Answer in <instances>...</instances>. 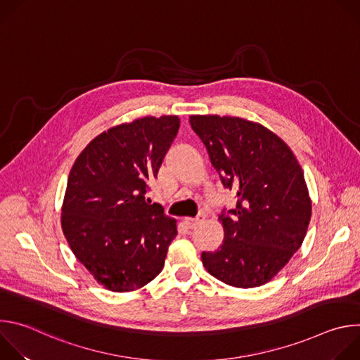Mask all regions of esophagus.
Here are the masks:
<instances>
[{
    "mask_svg": "<svg viewBox=\"0 0 360 360\" xmlns=\"http://www.w3.org/2000/svg\"><path fill=\"white\" fill-rule=\"evenodd\" d=\"M203 219H205V218H203L202 215H199V217H196V218H184L182 221H184V224H185L188 228L193 229V228H195L196 225H199Z\"/></svg>",
    "mask_w": 360,
    "mask_h": 360,
    "instance_id": "1",
    "label": "esophagus"
}]
</instances>
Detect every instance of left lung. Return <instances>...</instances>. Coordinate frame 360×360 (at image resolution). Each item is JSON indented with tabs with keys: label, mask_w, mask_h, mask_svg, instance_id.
<instances>
[{
	"label": "left lung",
	"mask_w": 360,
	"mask_h": 360,
	"mask_svg": "<svg viewBox=\"0 0 360 360\" xmlns=\"http://www.w3.org/2000/svg\"><path fill=\"white\" fill-rule=\"evenodd\" d=\"M189 122L210 153L236 208L222 212L224 242L202 252L212 276L235 288L269 282L300 248L312 200L292 149L258 122L238 117L191 115Z\"/></svg>",
	"instance_id": "left-lung-1"
}]
</instances>
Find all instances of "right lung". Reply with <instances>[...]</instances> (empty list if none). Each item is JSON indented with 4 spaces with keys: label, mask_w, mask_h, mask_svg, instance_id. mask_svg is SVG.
<instances>
[{
    "label": "right lung",
    "mask_w": 360,
    "mask_h": 360,
    "mask_svg": "<svg viewBox=\"0 0 360 360\" xmlns=\"http://www.w3.org/2000/svg\"><path fill=\"white\" fill-rule=\"evenodd\" d=\"M178 129L176 115L112 127L94 138L71 168L63 232L77 259L108 290L139 289L164 268L176 221L145 195Z\"/></svg>",
    "instance_id": "right-lung-1"
}]
</instances>
